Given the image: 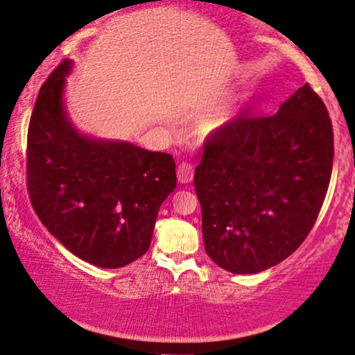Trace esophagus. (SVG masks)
Wrapping results in <instances>:
<instances>
[{
    "label": "esophagus",
    "instance_id": "34e87169",
    "mask_svg": "<svg viewBox=\"0 0 355 355\" xmlns=\"http://www.w3.org/2000/svg\"><path fill=\"white\" fill-rule=\"evenodd\" d=\"M194 175V167L189 162H182L177 168V177L180 183H189Z\"/></svg>",
    "mask_w": 355,
    "mask_h": 355
}]
</instances>
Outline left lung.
Masks as SVG:
<instances>
[{
    "label": "left lung",
    "mask_w": 355,
    "mask_h": 355,
    "mask_svg": "<svg viewBox=\"0 0 355 355\" xmlns=\"http://www.w3.org/2000/svg\"><path fill=\"white\" fill-rule=\"evenodd\" d=\"M325 103L306 83L272 116L243 112L209 135L194 172L207 256L232 273H259L304 243L333 168Z\"/></svg>",
    "instance_id": "left-lung-1"
}]
</instances>
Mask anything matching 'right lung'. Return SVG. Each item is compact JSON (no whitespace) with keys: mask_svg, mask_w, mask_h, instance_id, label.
Instances as JSON below:
<instances>
[{"mask_svg":"<svg viewBox=\"0 0 355 355\" xmlns=\"http://www.w3.org/2000/svg\"><path fill=\"white\" fill-rule=\"evenodd\" d=\"M69 59L40 88L27 133L33 211L82 261L119 268L149 249L161 204L177 187L171 154L76 132L62 106Z\"/></svg>","mask_w":355,"mask_h":355,"instance_id":"right-lung-1","label":"right lung"}]
</instances>
